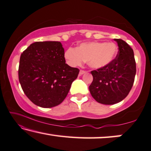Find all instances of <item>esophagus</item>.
<instances>
[{
    "label": "esophagus",
    "mask_w": 151,
    "mask_h": 151,
    "mask_svg": "<svg viewBox=\"0 0 151 151\" xmlns=\"http://www.w3.org/2000/svg\"><path fill=\"white\" fill-rule=\"evenodd\" d=\"M86 73V71L82 70H80V72H79V75H78L81 76V75H83V74H85Z\"/></svg>",
    "instance_id": "34e87169"
}]
</instances>
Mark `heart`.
Wrapping results in <instances>:
<instances>
[{"instance_id": "heart-1", "label": "heart", "mask_w": 151, "mask_h": 151, "mask_svg": "<svg viewBox=\"0 0 151 151\" xmlns=\"http://www.w3.org/2000/svg\"><path fill=\"white\" fill-rule=\"evenodd\" d=\"M118 48L111 42H86L76 48H68L65 52V58L73 66L81 65L84 61L88 66L94 70L107 67L115 60Z\"/></svg>"}]
</instances>
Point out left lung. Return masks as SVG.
<instances>
[{"label":"left lung","mask_w":151,"mask_h":151,"mask_svg":"<svg viewBox=\"0 0 151 151\" xmlns=\"http://www.w3.org/2000/svg\"><path fill=\"white\" fill-rule=\"evenodd\" d=\"M118 45L115 60L107 67L91 72L93 81L90 94L98 103L114 105L129 94L134 83L136 64L133 50L121 39H114Z\"/></svg>","instance_id":"left-lung-1"}]
</instances>
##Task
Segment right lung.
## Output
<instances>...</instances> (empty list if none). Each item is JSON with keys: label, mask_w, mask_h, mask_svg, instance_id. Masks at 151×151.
Segmentation results:
<instances>
[{"label": "right lung", "mask_w": 151, "mask_h": 151, "mask_svg": "<svg viewBox=\"0 0 151 151\" xmlns=\"http://www.w3.org/2000/svg\"><path fill=\"white\" fill-rule=\"evenodd\" d=\"M79 70L65 63L60 42H36L21 54L19 81L23 92L35 105L50 108L68 94Z\"/></svg>", "instance_id": "add662e5"}]
</instances>
